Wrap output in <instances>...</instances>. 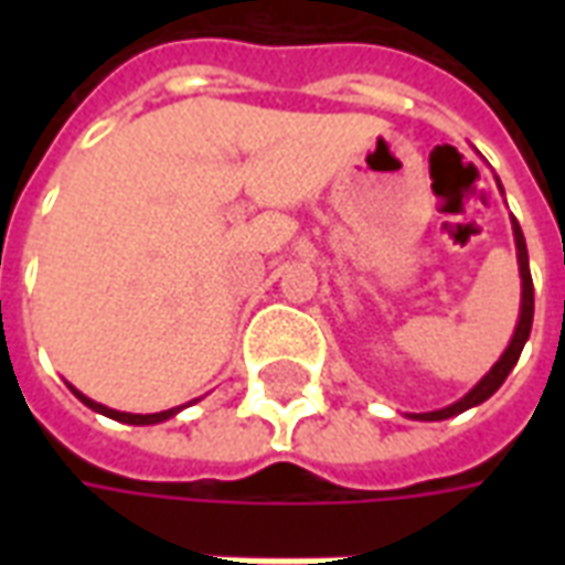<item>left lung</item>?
<instances>
[{"label": "left lung", "instance_id": "1", "mask_svg": "<svg viewBox=\"0 0 565 565\" xmlns=\"http://www.w3.org/2000/svg\"><path fill=\"white\" fill-rule=\"evenodd\" d=\"M499 181V178H497ZM502 190V184H499ZM511 233H514V247H518V269H521V315H518V327H514V335H511L509 348L502 351L493 369L487 372L484 379L475 384L472 391L460 396L457 403L445 405V408H438V412H424V415H408L412 420H448L454 415H462V412H469L475 405L487 403L493 393L502 387V381L509 379V372L518 366V360H521V351L526 339H530V330H533V275H530V254H526V242H523L521 233V223L511 217Z\"/></svg>", "mask_w": 565, "mask_h": 565}]
</instances>
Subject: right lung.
Here are the masks:
<instances>
[{
	"label": "right lung",
	"mask_w": 565,
	"mask_h": 565,
	"mask_svg": "<svg viewBox=\"0 0 565 565\" xmlns=\"http://www.w3.org/2000/svg\"><path fill=\"white\" fill-rule=\"evenodd\" d=\"M72 393L78 396L81 403L87 405V408H93V412H99V415L111 417V420H120V424H132V426H148V424H162V420H169V417H174L184 405H178V408H169V412H157V415H129V412H115V408H108V405L103 403H93L90 396H84L81 391H75L72 387Z\"/></svg>",
	"instance_id": "1"
}]
</instances>
